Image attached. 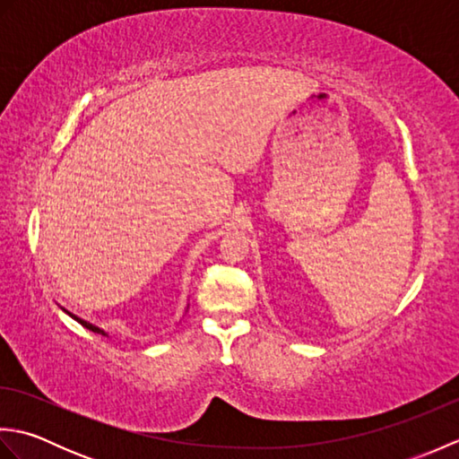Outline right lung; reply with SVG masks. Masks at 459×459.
<instances>
[{
    "instance_id": "obj_1",
    "label": "right lung",
    "mask_w": 459,
    "mask_h": 459,
    "mask_svg": "<svg viewBox=\"0 0 459 459\" xmlns=\"http://www.w3.org/2000/svg\"><path fill=\"white\" fill-rule=\"evenodd\" d=\"M63 311H65V314H68V316H71L73 319H76V321H79V324H81L82 327H86V329H91V331H94V333H100V335H108V333H106V331H104V329H100L99 325H92V324H89V321H84V319H81L79 316H74V314H71V311H66L65 307H63Z\"/></svg>"
}]
</instances>
